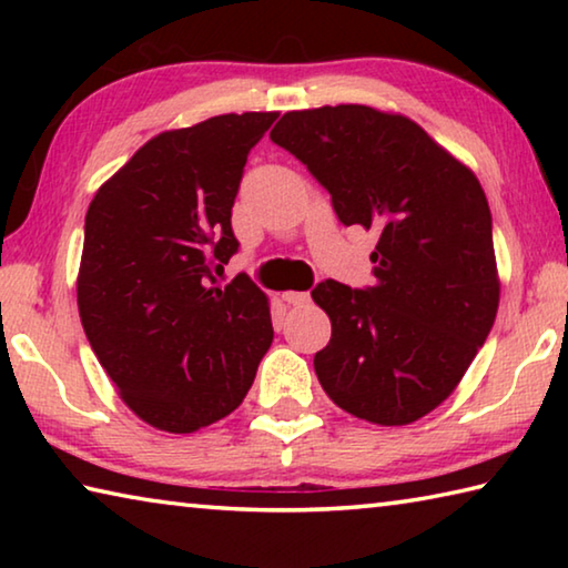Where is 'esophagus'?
I'll use <instances>...</instances> for the list:
<instances>
[{
    "instance_id": "esophagus-1",
    "label": "esophagus",
    "mask_w": 568,
    "mask_h": 568,
    "mask_svg": "<svg viewBox=\"0 0 568 568\" xmlns=\"http://www.w3.org/2000/svg\"><path fill=\"white\" fill-rule=\"evenodd\" d=\"M283 301L287 303V305H297V307H303V305H307L311 303V293H301V291H287V293H283Z\"/></svg>"
}]
</instances>
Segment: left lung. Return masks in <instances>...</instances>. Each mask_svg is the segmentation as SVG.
Listing matches in <instances>:
<instances>
[{
  "label": "left lung",
  "instance_id": "8db88e82",
  "mask_svg": "<svg viewBox=\"0 0 568 568\" xmlns=\"http://www.w3.org/2000/svg\"><path fill=\"white\" fill-rule=\"evenodd\" d=\"M275 145L331 192L341 223L376 227L368 287L323 281L331 343L315 373L335 406L406 426L440 406L498 311L491 210L480 182L403 114L365 104L285 112Z\"/></svg>",
  "mask_w": 568,
  "mask_h": 568
}]
</instances>
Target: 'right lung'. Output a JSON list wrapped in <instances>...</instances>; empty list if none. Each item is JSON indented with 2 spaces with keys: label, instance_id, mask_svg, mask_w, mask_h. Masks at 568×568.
I'll return each mask as SVG.
<instances>
[{
  "label": "right lung",
  "instance_id": "add662e5",
  "mask_svg": "<svg viewBox=\"0 0 568 568\" xmlns=\"http://www.w3.org/2000/svg\"><path fill=\"white\" fill-rule=\"evenodd\" d=\"M277 112L217 114L162 132L104 182L84 217L77 305L120 398L170 434L243 403L273 343L265 293L237 253L233 205L250 150Z\"/></svg>",
  "mask_w": 568,
  "mask_h": 568
}]
</instances>
